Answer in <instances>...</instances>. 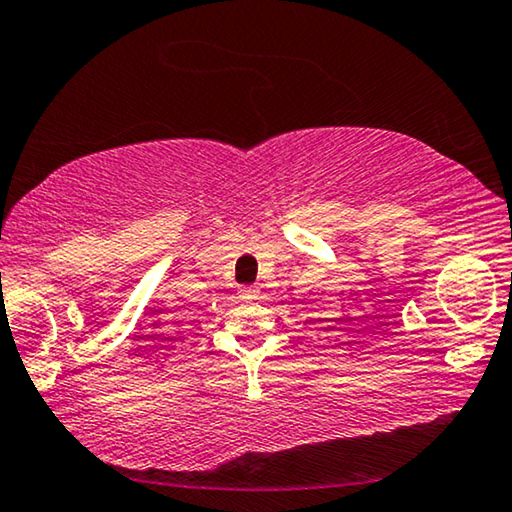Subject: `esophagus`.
<instances>
[{"label":"esophagus","instance_id":"esophagus-1","mask_svg":"<svg viewBox=\"0 0 512 512\" xmlns=\"http://www.w3.org/2000/svg\"><path fill=\"white\" fill-rule=\"evenodd\" d=\"M240 298L242 300H256L258 298V289H256V286H242Z\"/></svg>","mask_w":512,"mask_h":512}]
</instances>
